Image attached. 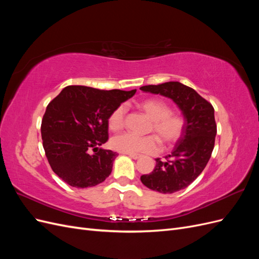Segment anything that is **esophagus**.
I'll list each match as a JSON object with an SVG mask.
<instances>
[{"mask_svg":"<svg viewBox=\"0 0 259 259\" xmlns=\"http://www.w3.org/2000/svg\"><path fill=\"white\" fill-rule=\"evenodd\" d=\"M128 156L134 160H138L140 158V154H128Z\"/></svg>","mask_w":259,"mask_h":259,"instance_id":"1","label":"esophagus"}]
</instances>
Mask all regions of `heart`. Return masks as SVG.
Instances as JSON below:
<instances>
[{"instance_id": "obj_1", "label": "heart", "mask_w": 259, "mask_h": 259, "mask_svg": "<svg viewBox=\"0 0 259 259\" xmlns=\"http://www.w3.org/2000/svg\"><path fill=\"white\" fill-rule=\"evenodd\" d=\"M138 107L152 121L149 131L158 137L163 146H171L182 136L185 126L184 117L171 113V109L165 101L156 98L146 99L139 103ZM125 113L126 107L117 106L108 117L109 128L112 132L122 130ZM158 139L152 135L140 137L132 133H124L112 138L111 147L116 151L127 154L155 153L159 150Z\"/></svg>"}]
</instances>
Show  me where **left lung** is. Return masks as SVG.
I'll list each match as a JSON object with an SVG mask.
<instances>
[{"label":"left lung","mask_w":259,"mask_h":259,"mask_svg":"<svg viewBox=\"0 0 259 259\" xmlns=\"http://www.w3.org/2000/svg\"><path fill=\"white\" fill-rule=\"evenodd\" d=\"M140 90L173 100L185 120L183 134L165 156L166 161L155 159L154 169L140 180L149 189L161 193L185 189L202 173L213 152L217 133L214 108L193 89L179 82L146 85Z\"/></svg>","instance_id":"left-lung-1"}]
</instances>
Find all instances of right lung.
I'll return each mask as SVG.
<instances>
[{"instance_id": "obj_1", "label": "right lung", "mask_w": 259, "mask_h": 259, "mask_svg": "<svg viewBox=\"0 0 259 259\" xmlns=\"http://www.w3.org/2000/svg\"><path fill=\"white\" fill-rule=\"evenodd\" d=\"M135 93L81 85L62 90L46 108L41 125L43 148L54 173L75 188L105 182L117 156L101 148L108 140V117Z\"/></svg>"}]
</instances>
